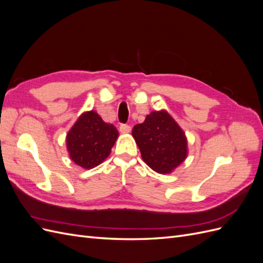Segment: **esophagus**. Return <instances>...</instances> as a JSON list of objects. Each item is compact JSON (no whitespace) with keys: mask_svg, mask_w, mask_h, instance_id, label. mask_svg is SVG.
<instances>
[{"mask_svg":"<svg viewBox=\"0 0 263 263\" xmlns=\"http://www.w3.org/2000/svg\"><path fill=\"white\" fill-rule=\"evenodd\" d=\"M132 129V127L129 125H126V124H122L121 126H119V132L123 133V134H127L129 133Z\"/></svg>","mask_w":263,"mask_h":263,"instance_id":"34e87169","label":"esophagus"}]
</instances>
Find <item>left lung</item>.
<instances>
[{
  "mask_svg": "<svg viewBox=\"0 0 263 263\" xmlns=\"http://www.w3.org/2000/svg\"><path fill=\"white\" fill-rule=\"evenodd\" d=\"M132 133L142 159L154 171L170 173L185 160V134L165 110L151 112Z\"/></svg>",
  "mask_w": 263,
  "mask_h": 263,
  "instance_id": "8db88e82",
  "label": "left lung"
}]
</instances>
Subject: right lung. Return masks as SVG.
I'll return each instance as SVG.
<instances>
[{
    "instance_id": "obj_1",
    "label": "right lung",
    "mask_w": 263,
    "mask_h": 263,
    "mask_svg": "<svg viewBox=\"0 0 263 263\" xmlns=\"http://www.w3.org/2000/svg\"><path fill=\"white\" fill-rule=\"evenodd\" d=\"M118 132L101 116L90 110L78 118L67 135L70 158L83 169H92L109 156Z\"/></svg>"
}]
</instances>
